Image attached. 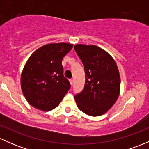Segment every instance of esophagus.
Wrapping results in <instances>:
<instances>
[{"label": "esophagus", "mask_w": 149, "mask_h": 149, "mask_svg": "<svg viewBox=\"0 0 149 149\" xmlns=\"http://www.w3.org/2000/svg\"><path fill=\"white\" fill-rule=\"evenodd\" d=\"M69 81H70V83H71V85H73V79H70V80H69Z\"/></svg>", "instance_id": "esophagus-1"}]
</instances>
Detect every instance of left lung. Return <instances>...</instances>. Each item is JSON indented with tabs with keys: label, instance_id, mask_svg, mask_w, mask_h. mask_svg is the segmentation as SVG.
<instances>
[{
	"label": "left lung",
	"instance_id": "obj_1",
	"mask_svg": "<svg viewBox=\"0 0 149 149\" xmlns=\"http://www.w3.org/2000/svg\"><path fill=\"white\" fill-rule=\"evenodd\" d=\"M84 66L83 90L74 96L77 107L91 116H102L115 104L119 96L120 78L111 56L95 45L74 46Z\"/></svg>",
	"mask_w": 149,
	"mask_h": 149
}]
</instances>
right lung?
<instances>
[{"label": "right lung", "instance_id": "1", "mask_svg": "<svg viewBox=\"0 0 149 149\" xmlns=\"http://www.w3.org/2000/svg\"><path fill=\"white\" fill-rule=\"evenodd\" d=\"M69 43H51L38 48L26 63L21 86L27 102L42 111L59 105L71 88L64 76L63 58L72 48Z\"/></svg>", "mask_w": 149, "mask_h": 149}]
</instances>
